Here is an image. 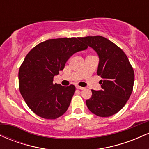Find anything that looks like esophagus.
<instances>
[{
	"label": "esophagus",
	"mask_w": 149,
	"mask_h": 149,
	"mask_svg": "<svg viewBox=\"0 0 149 149\" xmlns=\"http://www.w3.org/2000/svg\"><path fill=\"white\" fill-rule=\"evenodd\" d=\"M76 89H78V90H83V89H85L84 88H83V87L78 86V85H76Z\"/></svg>",
	"instance_id": "1"
}]
</instances>
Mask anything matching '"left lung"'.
<instances>
[{
  "label": "left lung",
  "mask_w": 149,
  "mask_h": 149,
  "mask_svg": "<svg viewBox=\"0 0 149 149\" xmlns=\"http://www.w3.org/2000/svg\"><path fill=\"white\" fill-rule=\"evenodd\" d=\"M92 47L100 58L97 75L102 80L101 90H92L86 100L88 109L100 117H109L125 105L133 90L134 73L125 52L106 38L96 36L79 38Z\"/></svg>",
  "instance_id": "obj_1"
}]
</instances>
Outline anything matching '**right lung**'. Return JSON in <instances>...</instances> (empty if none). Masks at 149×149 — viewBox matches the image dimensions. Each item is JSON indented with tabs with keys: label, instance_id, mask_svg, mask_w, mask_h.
Segmentation results:
<instances>
[{
	"label": "right lung",
	"instance_id": "right-lung-1",
	"mask_svg": "<svg viewBox=\"0 0 149 149\" xmlns=\"http://www.w3.org/2000/svg\"><path fill=\"white\" fill-rule=\"evenodd\" d=\"M79 38L49 39L38 44L26 56L19 70L22 97L33 113L45 119H56L67 111L76 91L73 85L53 83L71 56L88 45Z\"/></svg>",
	"mask_w": 149,
	"mask_h": 149
}]
</instances>
